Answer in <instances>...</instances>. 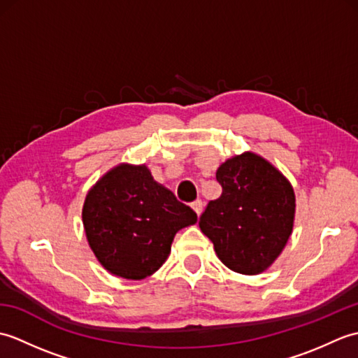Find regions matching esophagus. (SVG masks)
<instances>
[{
    "instance_id": "obj_1",
    "label": "esophagus",
    "mask_w": 358,
    "mask_h": 358,
    "mask_svg": "<svg viewBox=\"0 0 358 358\" xmlns=\"http://www.w3.org/2000/svg\"><path fill=\"white\" fill-rule=\"evenodd\" d=\"M203 208H204V206H203V201H201V200H196V201L192 203V209L196 212V215H199V217L201 215Z\"/></svg>"
}]
</instances>
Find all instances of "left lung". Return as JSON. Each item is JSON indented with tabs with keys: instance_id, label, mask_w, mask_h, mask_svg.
Wrapping results in <instances>:
<instances>
[{
	"instance_id": "left-lung-1",
	"label": "left lung",
	"mask_w": 358,
	"mask_h": 358,
	"mask_svg": "<svg viewBox=\"0 0 358 358\" xmlns=\"http://www.w3.org/2000/svg\"><path fill=\"white\" fill-rule=\"evenodd\" d=\"M217 181L223 192L204 209L200 229L224 266L257 275L275 262L291 237L294 189L277 167L252 152L226 159Z\"/></svg>"
}]
</instances>
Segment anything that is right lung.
<instances>
[{"label": "right lung", "instance_id": "add662e5", "mask_svg": "<svg viewBox=\"0 0 358 358\" xmlns=\"http://www.w3.org/2000/svg\"><path fill=\"white\" fill-rule=\"evenodd\" d=\"M196 214L158 185L146 166L118 164L86 195L83 224L90 249L113 275L143 280L171 254L175 234Z\"/></svg>", "mask_w": 358, "mask_h": 358}]
</instances>
